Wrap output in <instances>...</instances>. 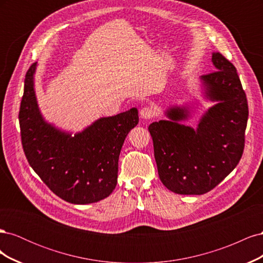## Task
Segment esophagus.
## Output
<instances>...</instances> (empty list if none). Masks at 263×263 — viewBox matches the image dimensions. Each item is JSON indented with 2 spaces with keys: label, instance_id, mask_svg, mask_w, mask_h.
I'll return each instance as SVG.
<instances>
[{
  "label": "esophagus",
  "instance_id": "esophagus-1",
  "mask_svg": "<svg viewBox=\"0 0 263 263\" xmlns=\"http://www.w3.org/2000/svg\"><path fill=\"white\" fill-rule=\"evenodd\" d=\"M154 115H155V110H154L153 107L145 106V107H142L140 109V116H141V118L150 119V118L154 117Z\"/></svg>",
  "mask_w": 263,
  "mask_h": 263
}]
</instances>
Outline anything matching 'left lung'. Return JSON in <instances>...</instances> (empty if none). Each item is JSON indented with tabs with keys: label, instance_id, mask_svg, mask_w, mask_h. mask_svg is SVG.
Returning a JSON list of instances; mask_svg holds the SVG:
<instances>
[{
	"label": "left lung",
	"instance_id": "left-lung-1",
	"mask_svg": "<svg viewBox=\"0 0 263 263\" xmlns=\"http://www.w3.org/2000/svg\"><path fill=\"white\" fill-rule=\"evenodd\" d=\"M216 70L202 76L206 97L217 104L211 107L196 129L181 125L185 107H172L170 121L150 124L159 178L177 194L210 192L240 161L248 121V102L235 66L220 52H214Z\"/></svg>",
	"mask_w": 263,
	"mask_h": 263
}]
</instances>
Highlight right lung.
<instances>
[{
	"mask_svg": "<svg viewBox=\"0 0 263 263\" xmlns=\"http://www.w3.org/2000/svg\"><path fill=\"white\" fill-rule=\"evenodd\" d=\"M35 70L36 62L26 72L18 114L28 163L62 200L72 204L103 200L116 186L119 154L138 124L137 108L100 118L72 137L44 121L34 91Z\"/></svg>",
	"mask_w": 263,
	"mask_h": 263,
	"instance_id": "obj_1",
	"label": "right lung"
}]
</instances>
